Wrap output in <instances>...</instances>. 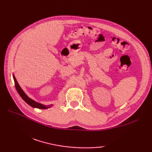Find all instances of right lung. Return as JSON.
Segmentation results:
<instances>
[{"instance_id":"add662e5","label":"right lung","mask_w":152,"mask_h":152,"mask_svg":"<svg viewBox=\"0 0 152 152\" xmlns=\"http://www.w3.org/2000/svg\"><path fill=\"white\" fill-rule=\"evenodd\" d=\"M13 78H14L15 88H16V89H17V91L18 92L19 95L21 96V97L23 99L24 101L26 102L28 105H30L31 106H32V107H33V108H37L39 109H47V108H50L51 106H53L52 104L48 105V106L44 105L42 104H40V103H38L36 101H34V100L31 99V98L28 97V96L26 95V93L23 91V89L21 88V87L19 86V83H18L17 80H16V78H15L14 74H13Z\"/></svg>"}]
</instances>
